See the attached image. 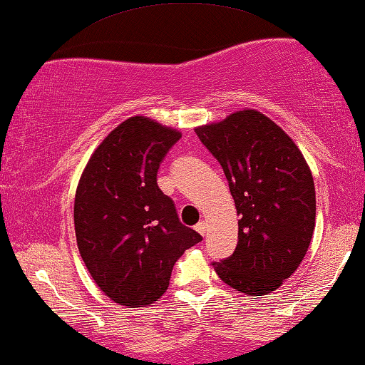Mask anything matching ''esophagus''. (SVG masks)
I'll use <instances>...</instances> for the list:
<instances>
[{"label":"esophagus","instance_id":"obj_1","mask_svg":"<svg viewBox=\"0 0 365 365\" xmlns=\"http://www.w3.org/2000/svg\"><path fill=\"white\" fill-rule=\"evenodd\" d=\"M205 229H207V225H205V222L202 220V222H199L197 225H195V232H197V234H200V235H205Z\"/></svg>","mask_w":365,"mask_h":365}]
</instances>
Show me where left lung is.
Listing matches in <instances>:
<instances>
[{
	"label": "left lung",
	"instance_id": "left-lung-1",
	"mask_svg": "<svg viewBox=\"0 0 365 365\" xmlns=\"http://www.w3.org/2000/svg\"><path fill=\"white\" fill-rule=\"evenodd\" d=\"M217 158L239 215V242L227 260L212 263L222 282L263 297L297 272L316 224L313 174L282 126L253 108L195 126Z\"/></svg>",
	"mask_w": 365,
	"mask_h": 365
}]
</instances>
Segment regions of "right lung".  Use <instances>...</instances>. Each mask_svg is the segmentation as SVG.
<instances>
[{
	"mask_svg": "<svg viewBox=\"0 0 365 365\" xmlns=\"http://www.w3.org/2000/svg\"><path fill=\"white\" fill-rule=\"evenodd\" d=\"M179 138L176 128L130 117L95 148L78 181V252L97 287L126 308L160 299L178 258L202 240L179 222L156 182L163 158Z\"/></svg>",
	"mask_w": 365,
	"mask_h": 365,
	"instance_id": "add662e5",
	"label": "right lung"
}]
</instances>
